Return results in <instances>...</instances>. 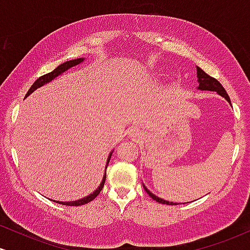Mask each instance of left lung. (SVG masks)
Instances as JSON below:
<instances>
[{"label":"left lung","mask_w":250,"mask_h":250,"mask_svg":"<svg viewBox=\"0 0 250 250\" xmlns=\"http://www.w3.org/2000/svg\"><path fill=\"white\" fill-rule=\"evenodd\" d=\"M197 77H199V89L201 90H211V91H216V93H219L221 96H223L225 99L230 103V99H229L228 94H227L226 89L222 87V84L217 81L216 79H214V77L209 76L207 73H205L201 68L197 67ZM145 190L147 191V194L149 196L151 197V199L157 201L159 203H162V205H170V206H174V205H177V203H174V202H169V201H166V200H162L160 199V197L155 196L154 194H151L150 191L148 190L147 188L145 187Z\"/></svg>","instance_id":"8db88e82"}]
</instances>
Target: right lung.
Wrapping results in <instances>:
<instances>
[{
	"instance_id": "right-lung-1",
	"label": "right lung",
	"mask_w": 250,
	"mask_h": 250,
	"mask_svg": "<svg viewBox=\"0 0 250 250\" xmlns=\"http://www.w3.org/2000/svg\"><path fill=\"white\" fill-rule=\"evenodd\" d=\"M82 61H83V59H76V60H71V61H67V62L62 63V64H60L59 67L55 68V69H54L53 71H50V73H48V74H45V75H43V76H41V77H39V79H37L36 81L34 82V84L31 85L29 90H28V93H27V95H25V97H27L28 95H29V94L33 93V91L35 90V89L40 88V87H42V85H43V84H45V83L50 82L51 80L55 79L56 76H59L60 74H62V73H63V71L68 70V69H69V68L74 67V65H76V64H79V63H81ZM110 156H111V154H110ZM110 156H109V159H108L107 167H108L109 160H110ZM105 169H107V168H105ZM104 182H105V174H104V176H103V180H102L101 185H100V187L97 188L96 190L94 191L93 194H90V195H89V196L84 197V199H82V200H77V201H74V202H59V201H54V202L60 203V205H64V206H71V207H74V206H75V207H76V206H82V205H85V203H88V202H90V201H93V200L95 199V197L97 196V195H99L100 193H101V190H102L103 186H104Z\"/></svg>"
}]
</instances>
